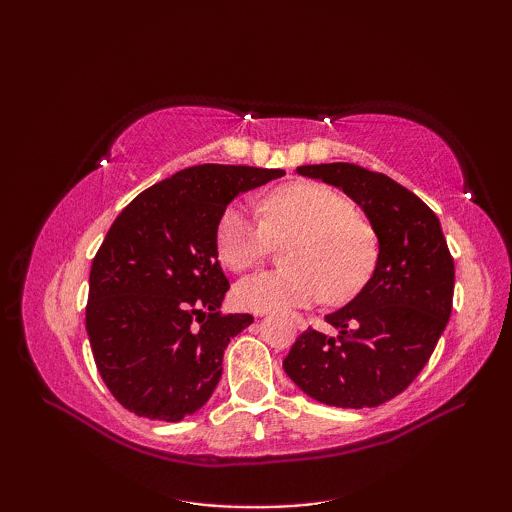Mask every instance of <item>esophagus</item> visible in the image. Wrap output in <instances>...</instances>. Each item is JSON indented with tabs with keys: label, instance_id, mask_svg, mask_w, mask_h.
<instances>
[{
	"label": "esophagus",
	"instance_id": "34e87169",
	"mask_svg": "<svg viewBox=\"0 0 512 512\" xmlns=\"http://www.w3.org/2000/svg\"><path fill=\"white\" fill-rule=\"evenodd\" d=\"M295 325H297L299 330H303V328H306V321H303L301 317H297V319H295Z\"/></svg>",
	"mask_w": 512,
	"mask_h": 512
}]
</instances>
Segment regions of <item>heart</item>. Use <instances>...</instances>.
<instances>
[{"instance_id":"heart-1","label":"heart","mask_w":512,"mask_h":512,"mask_svg":"<svg viewBox=\"0 0 512 512\" xmlns=\"http://www.w3.org/2000/svg\"><path fill=\"white\" fill-rule=\"evenodd\" d=\"M262 217L228 206L217 222V255L242 273L268 255L273 239L286 242L288 268L264 270L239 281L235 299L244 310L286 312L319 299L345 301L374 270L378 239L354 204L321 182H295L268 193Z\"/></svg>"}]
</instances>
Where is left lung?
Wrapping results in <instances>:
<instances>
[{
	"mask_svg": "<svg viewBox=\"0 0 512 512\" xmlns=\"http://www.w3.org/2000/svg\"><path fill=\"white\" fill-rule=\"evenodd\" d=\"M343 189L378 237L372 279L325 314L336 336L308 328L284 358L286 374L323 405L378 407L427 365L453 308L455 268L438 215L385 173L352 162L297 167Z\"/></svg>",
	"mask_w": 512,
	"mask_h": 512,
	"instance_id": "left-lung-1",
	"label": "left lung"
}]
</instances>
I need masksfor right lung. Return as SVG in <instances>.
Wrapping results in <instances>:
<instances>
[{
	"instance_id": "add662e5",
	"label": "right lung",
	"mask_w": 512,
	"mask_h": 512,
	"mask_svg": "<svg viewBox=\"0 0 512 512\" xmlns=\"http://www.w3.org/2000/svg\"><path fill=\"white\" fill-rule=\"evenodd\" d=\"M284 173L189 167L116 217L92 262L85 328L96 369L125 409L178 422L211 398L228 341L253 323L220 312L231 286L217 262V222L239 193Z\"/></svg>"
}]
</instances>
